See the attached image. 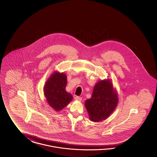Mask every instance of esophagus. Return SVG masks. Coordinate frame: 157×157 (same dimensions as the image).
Masks as SVG:
<instances>
[{"mask_svg": "<svg viewBox=\"0 0 157 157\" xmlns=\"http://www.w3.org/2000/svg\"><path fill=\"white\" fill-rule=\"evenodd\" d=\"M75 99H76V100L79 101H82V98L80 97H76L75 98Z\"/></svg>", "mask_w": 157, "mask_h": 157, "instance_id": "1", "label": "esophagus"}]
</instances>
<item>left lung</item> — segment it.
<instances>
[{"label": "left lung", "instance_id": "8db88e82", "mask_svg": "<svg viewBox=\"0 0 157 157\" xmlns=\"http://www.w3.org/2000/svg\"><path fill=\"white\" fill-rule=\"evenodd\" d=\"M118 98L110 81H101L94 86L90 99L85 102L90 119L99 122L109 117L116 108Z\"/></svg>", "mask_w": 157, "mask_h": 157}]
</instances>
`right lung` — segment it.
<instances>
[{
	"label": "right lung",
	"instance_id": "obj_1",
	"mask_svg": "<svg viewBox=\"0 0 157 157\" xmlns=\"http://www.w3.org/2000/svg\"><path fill=\"white\" fill-rule=\"evenodd\" d=\"M67 84L66 75L58 72L51 75L45 83V97L48 104L56 111H59L67 106L73 98L65 90Z\"/></svg>",
	"mask_w": 157,
	"mask_h": 157
}]
</instances>
